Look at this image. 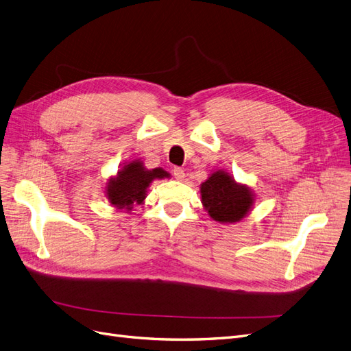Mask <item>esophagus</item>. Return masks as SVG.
<instances>
[{
    "label": "esophagus",
    "instance_id": "34e87169",
    "mask_svg": "<svg viewBox=\"0 0 351 351\" xmlns=\"http://www.w3.org/2000/svg\"><path fill=\"white\" fill-rule=\"evenodd\" d=\"M173 176L178 179V180H182L185 178V172L182 167H173Z\"/></svg>",
    "mask_w": 351,
    "mask_h": 351
}]
</instances>
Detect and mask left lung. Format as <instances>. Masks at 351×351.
Listing matches in <instances>:
<instances>
[{
  "mask_svg": "<svg viewBox=\"0 0 351 351\" xmlns=\"http://www.w3.org/2000/svg\"><path fill=\"white\" fill-rule=\"evenodd\" d=\"M201 201L210 217L221 224L239 223L252 210L254 195L224 171H217L201 184Z\"/></svg>",
  "mask_w": 351,
  "mask_h": 351,
  "instance_id": "1",
  "label": "left lung"
}]
</instances>
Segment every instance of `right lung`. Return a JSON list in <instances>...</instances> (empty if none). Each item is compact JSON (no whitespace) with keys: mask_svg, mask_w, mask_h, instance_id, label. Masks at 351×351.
Segmentation results:
<instances>
[{"mask_svg":"<svg viewBox=\"0 0 351 351\" xmlns=\"http://www.w3.org/2000/svg\"><path fill=\"white\" fill-rule=\"evenodd\" d=\"M169 178L162 167L149 171L140 159L128 162L112 176L106 186L110 204L117 210L132 211L133 205H140L147 195V188L154 179Z\"/></svg>","mask_w":351,"mask_h":351,"instance_id":"add662e5","label":"right lung"}]
</instances>
